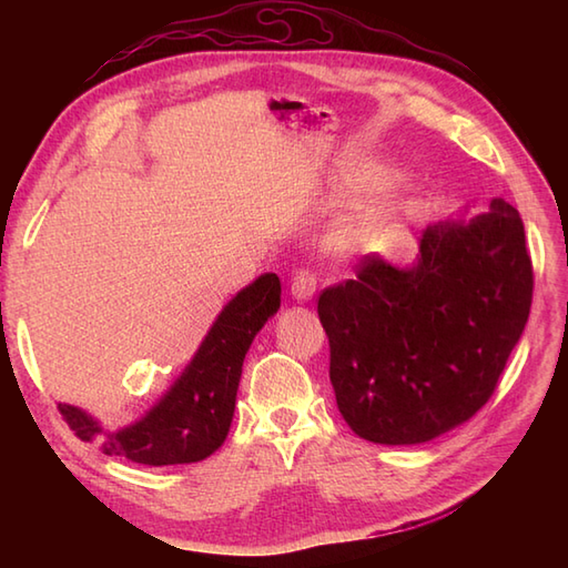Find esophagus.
Returning a JSON list of instances; mask_svg holds the SVG:
<instances>
[{"instance_id":"esophagus-1","label":"esophagus","mask_w":568,"mask_h":568,"mask_svg":"<svg viewBox=\"0 0 568 568\" xmlns=\"http://www.w3.org/2000/svg\"><path fill=\"white\" fill-rule=\"evenodd\" d=\"M317 291V277L312 271H297L293 283H291V295L297 300V303H307V300H312V295H315Z\"/></svg>"}]
</instances>
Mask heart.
I'll use <instances>...</instances> for the list:
<instances>
[{
    "label": "heart",
    "instance_id": "b5f03b06",
    "mask_svg": "<svg viewBox=\"0 0 568 568\" xmlns=\"http://www.w3.org/2000/svg\"><path fill=\"white\" fill-rule=\"evenodd\" d=\"M354 180L368 190L395 185V175L383 168H358ZM327 236L336 251L373 253V256H400L409 246V232L395 214L376 200H358L334 216Z\"/></svg>",
    "mask_w": 568,
    "mask_h": 568
}]
</instances>
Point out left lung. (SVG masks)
<instances>
[{"label":"left lung","instance_id":"left-lung-1","mask_svg":"<svg viewBox=\"0 0 568 568\" xmlns=\"http://www.w3.org/2000/svg\"><path fill=\"white\" fill-rule=\"evenodd\" d=\"M529 305L525 226L500 197L427 226L413 265L366 258L317 303L346 425L388 446L464 425L496 390Z\"/></svg>","mask_w":568,"mask_h":568}]
</instances>
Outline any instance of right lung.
<instances>
[{"mask_svg": "<svg viewBox=\"0 0 568 568\" xmlns=\"http://www.w3.org/2000/svg\"><path fill=\"white\" fill-rule=\"evenodd\" d=\"M281 310V281L263 273L229 300L204 334L195 356L153 407L136 422L110 432L84 409L58 403L60 415L82 442L143 466L195 464L224 444L232 427L246 352Z\"/></svg>", "mask_w": 568, "mask_h": 568, "instance_id": "add662e5", "label": "right lung"}]
</instances>
